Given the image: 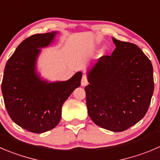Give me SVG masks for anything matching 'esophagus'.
<instances>
[{
	"mask_svg": "<svg viewBox=\"0 0 160 160\" xmlns=\"http://www.w3.org/2000/svg\"><path fill=\"white\" fill-rule=\"evenodd\" d=\"M88 84V79H87L86 76H83L81 80V86H86V85Z\"/></svg>",
	"mask_w": 160,
	"mask_h": 160,
	"instance_id": "esophagus-1",
	"label": "esophagus"
}]
</instances>
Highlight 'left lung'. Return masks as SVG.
Returning <instances> with one entry per match:
<instances>
[{"label":"left lung","mask_w":160,"mask_h":160,"mask_svg":"<svg viewBox=\"0 0 160 160\" xmlns=\"http://www.w3.org/2000/svg\"><path fill=\"white\" fill-rule=\"evenodd\" d=\"M112 55L87 72L88 112L98 126L113 132L128 129L145 116L154 91L151 62L136 44L112 37Z\"/></svg>","instance_id":"8db88e82"}]
</instances>
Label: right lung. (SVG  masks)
<instances>
[{"instance_id":"obj_1","label":"right lung","mask_w":160,"mask_h":160,"mask_svg":"<svg viewBox=\"0 0 160 160\" xmlns=\"http://www.w3.org/2000/svg\"><path fill=\"white\" fill-rule=\"evenodd\" d=\"M57 31L34 34L22 41L6 63L1 91L11 119L30 132L41 134L59 123L62 107L80 87L82 72L66 81L48 82L40 77L37 61L41 48L53 42Z\"/></svg>"}]
</instances>
